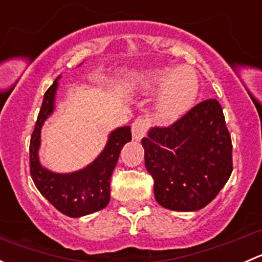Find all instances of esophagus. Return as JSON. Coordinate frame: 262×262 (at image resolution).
<instances>
[{
    "instance_id": "34e87169",
    "label": "esophagus",
    "mask_w": 262,
    "mask_h": 262,
    "mask_svg": "<svg viewBox=\"0 0 262 262\" xmlns=\"http://www.w3.org/2000/svg\"><path fill=\"white\" fill-rule=\"evenodd\" d=\"M148 129V121L143 118H138L134 120L133 125H132V134H133V138L136 141L143 138L146 136V132Z\"/></svg>"
}]
</instances>
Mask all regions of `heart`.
<instances>
[{
  "label": "heart",
  "instance_id": "heart-1",
  "mask_svg": "<svg viewBox=\"0 0 262 262\" xmlns=\"http://www.w3.org/2000/svg\"><path fill=\"white\" fill-rule=\"evenodd\" d=\"M132 83L150 91L163 90L155 110V119L160 124L178 120L191 107L198 95V78L187 68H165L132 76Z\"/></svg>",
  "mask_w": 262,
  "mask_h": 262
}]
</instances>
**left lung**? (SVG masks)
Wrapping results in <instances>:
<instances>
[{
    "label": "left lung",
    "instance_id": "obj_1",
    "mask_svg": "<svg viewBox=\"0 0 262 262\" xmlns=\"http://www.w3.org/2000/svg\"><path fill=\"white\" fill-rule=\"evenodd\" d=\"M142 144L156 200L171 210L207 207L233 170L231 134L215 99L199 102L171 125L155 126Z\"/></svg>",
    "mask_w": 262,
    "mask_h": 262
}]
</instances>
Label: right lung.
Wrapping results in <instances>:
<instances>
[{
    "instance_id": "add662e5",
    "label": "right lung",
    "mask_w": 262,
    "mask_h": 262,
    "mask_svg": "<svg viewBox=\"0 0 262 262\" xmlns=\"http://www.w3.org/2000/svg\"><path fill=\"white\" fill-rule=\"evenodd\" d=\"M58 78L44 94L43 104L30 139V175L40 194L60 213L72 218L101 210L109 204L110 180L121 148L132 139L130 126L113 132L101 155L83 170L73 173H54L41 167L38 158L40 129L54 109Z\"/></svg>"
}]
</instances>
